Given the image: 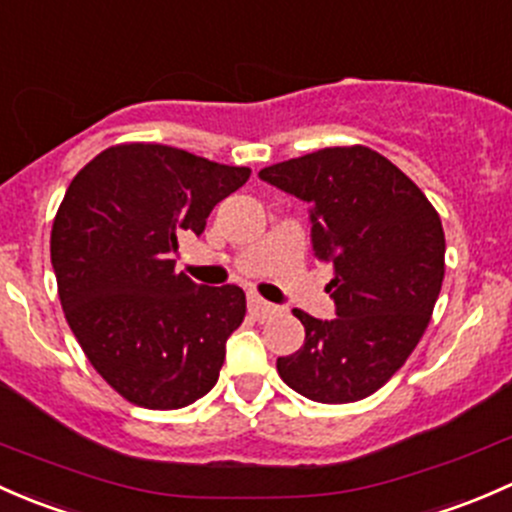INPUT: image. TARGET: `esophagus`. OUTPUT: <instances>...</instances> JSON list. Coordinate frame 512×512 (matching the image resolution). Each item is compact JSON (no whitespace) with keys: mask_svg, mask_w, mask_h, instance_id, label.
I'll return each mask as SVG.
<instances>
[{"mask_svg":"<svg viewBox=\"0 0 512 512\" xmlns=\"http://www.w3.org/2000/svg\"><path fill=\"white\" fill-rule=\"evenodd\" d=\"M276 310H278L276 305L268 303V300L258 298V295H249V313L254 315V318L266 320V318H271V315L276 313Z\"/></svg>","mask_w":512,"mask_h":512,"instance_id":"1","label":"esophagus"}]
</instances>
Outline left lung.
Returning a JSON list of instances; mask_svg holds the SVG:
<instances>
[{"instance_id": "8db88e82", "label": "left lung", "mask_w": 512, "mask_h": 512, "mask_svg": "<svg viewBox=\"0 0 512 512\" xmlns=\"http://www.w3.org/2000/svg\"><path fill=\"white\" fill-rule=\"evenodd\" d=\"M258 177L310 204L315 256L333 263L337 318L295 308L305 342L278 357V374L313 402L370 397L407 362L434 313L446 254L439 212L365 145L325 147Z\"/></svg>"}]
</instances>
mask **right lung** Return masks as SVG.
<instances>
[{"label": "right lung", "instance_id": "1", "mask_svg": "<svg viewBox=\"0 0 512 512\" xmlns=\"http://www.w3.org/2000/svg\"><path fill=\"white\" fill-rule=\"evenodd\" d=\"M249 167L157 142H123L68 184L51 229V266L88 362L123 399L182 409L217 384L226 340L246 315L239 286L175 271L177 234H202Z\"/></svg>", "mask_w": 512, "mask_h": 512}]
</instances>
